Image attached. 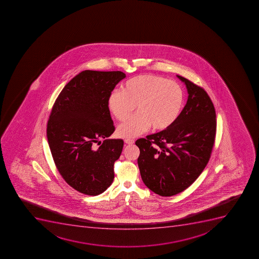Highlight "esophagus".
I'll use <instances>...</instances> for the list:
<instances>
[{
  "label": "esophagus",
  "instance_id": "1",
  "mask_svg": "<svg viewBox=\"0 0 259 259\" xmlns=\"http://www.w3.org/2000/svg\"><path fill=\"white\" fill-rule=\"evenodd\" d=\"M124 143L127 144H135V140H130V139H125V140H124Z\"/></svg>",
  "mask_w": 259,
  "mask_h": 259
}]
</instances>
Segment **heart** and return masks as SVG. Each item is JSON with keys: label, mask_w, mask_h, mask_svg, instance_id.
<instances>
[{"label": "heart", "mask_w": 259, "mask_h": 259, "mask_svg": "<svg viewBox=\"0 0 259 259\" xmlns=\"http://www.w3.org/2000/svg\"><path fill=\"white\" fill-rule=\"evenodd\" d=\"M185 93L180 84L156 75L144 74L126 81L121 91L109 97L108 106L119 121H125L137 107L139 112L119 126V137L132 139L151 126L164 131L178 120L184 106Z\"/></svg>", "instance_id": "obj_1"}]
</instances>
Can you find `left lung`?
Masks as SVG:
<instances>
[{"label":"left lung","mask_w":259,"mask_h":259,"mask_svg":"<svg viewBox=\"0 0 259 259\" xmlns=\"http://www.w3.org/2000/svg\"><path fill=\"white\" fill-rule=\"evenodd\" d=\"M188 99L170 128L140 139L138 158L142 180L161 196H171L188 188L205 169L214 146L216 114L209 95L188 79Z\"/></svg>","instance_id":"8db88e82"}]
</instances>
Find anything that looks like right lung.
Wrapping results in <instances>:
<instances>
[{
    "label": "right lung",
    "instance_id": "right-lung-1",
    "mask_svg": "<svg viewBox=\"0 0 259 259\" xmlns=\"http://www.w3.org/2000/svg\"><path fill=\"white\" fill-rule=\"evenodd\" d=\"M124 77L120 71H82L59 93L48 120V142L57 169L70 187L88 196L104 192L115 178L114 163L124 141L107 139L115 131L108 101ZM97 142L102 144L98 148Z\"/></svg>",
    "mask_w": 259,
    "mask_h": 259
}]
</instances>
